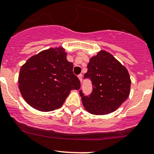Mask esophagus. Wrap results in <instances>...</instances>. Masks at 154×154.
I'll return each mask as SVG.
<instances>
[{
    "instance_id": "esophagus-1",
    "label": "esophagus",
    "mask_w": 154,
    "mask_h": 154,
    "mask_svg": "<svg viewBox=\"0 0 154 154\" xmlns=\"http://www.w3.org/2000/svg\"><path fill=\"white\" fill-rule=\"evenodd\" d=\"M78 77H79V80H80L81 82H82V78H83V75H82V74H79V75H78Z\"/></svg>"
}]
</instances>
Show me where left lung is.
<instances>
[{"mask_svg": "<svg viewBox=\"0 0 154 154\" xmlns=\"http://www.w3.org/2000/svg\"><path fill=\"white\" fill-rule=\"evenodd\" d=\"M87 69L84 79L91 81L92 91L89 95L79 91L84 109L96 115L117 109L130 93L131 79L127 69L104 51L91 58Z\"/></svg>", "mask_w": 154, "mask_h": 154, "instance_id": "1", "label": "left lung"}]
</instances>
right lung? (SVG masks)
I'll list each match as a JSON object with an SVG mask.
<instances>
[{
	"label": "right lung",
	"mask_w": 154,
	"mask_h": 154,
	"mask_svg": "<svg viewBox=\"0 0 154 154\" xmlns=\"http://www.w3.org/2000/svg\"><path fill=\"white\" fill-rule=\"evenodd\" d=\"M62 48H49L33 56L21 67L19 89L27 103L36 109L50 112L59 109L72 90L81 82L72 72Z\"/></svg>",
	"instance_id": "right-lung-1"
}]
</instances>
